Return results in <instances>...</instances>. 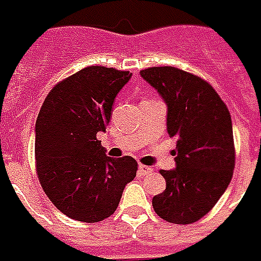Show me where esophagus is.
Instances as JSON below:
<instances>
[{"label": "esophagus", "mask_w": 261, "mask_h": 261, "mask_svg": "<svg viewBox=\"0 0 261 261\" xmlns=\"http://www.w3.org/2000/svg\"><path fill=\"white\" fill-rule=\"evenodd\" d=\"M151 171H153V169H151V167H149V166H145V164H139V174L140 175L149 174V173H151Z\"/></svg>", "instance_id": "obj_1"}]
</instances>
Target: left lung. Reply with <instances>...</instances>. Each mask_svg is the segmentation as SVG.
Segmentation results:
<instances>
[{
	"mask_svg": "<svg viewBox=\"0 0 261 261\" xmlns=\"http://www.w3.org/2000/svg\"><path fill=\"white\" fill-rule=\"evenodd\" d=\"M169 107L167 132L177 139L175 170H162L166 190L153 197L162 219L197 222L222 197L234 170L232 119L208 81L171 66L140 71Z\"/></svg>",
	"mask_w": 261,
	"mask_h": 261,
	"instance_id": "obj_1",
	"label": "left lung"
}]
</instances>
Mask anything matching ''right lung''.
Wrapping results in <instances>:
<instances>
[{
	"label": "right lung",
	"mask_w": 261,
	"mask_h": 261,
	"mask_svg": "<svg viewBox=\"0 0 261 261\" xmlns=\"http://www.w3.org/2000/svg\"><path fill=\"white\" fill-rule=\"evenodd\" d=\"M129 71L88 66L59 81L36 119V173L57 210L81 222H99L118 208L136 177L134 157L112 159L97 139L105 130L116 94Z\"/></svg>",
	"instance_id": "obj_1"
}]
</instances>
